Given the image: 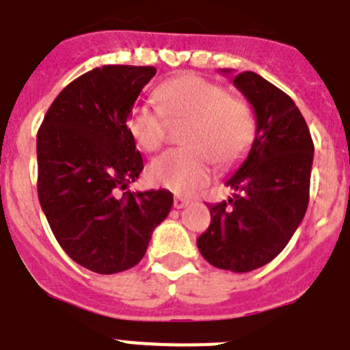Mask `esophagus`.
I'll return each mask as SVG.
<instances>
[{"instance_id": "esophagus-1", "label": "esophagus", "mask_w": 350, "mask_h": 350, "mask_svg": "<svg viewBox=\"0 0 350 350\" xmlns=\"http://www.w3.org/2000/svg\"><path fill=\"white\" fill-rule=\"evenodd\" d=\"M189 200H185V198H175V202H173V206L175 208H184V206L189 205Z\"/></svg>"}]
</instances>
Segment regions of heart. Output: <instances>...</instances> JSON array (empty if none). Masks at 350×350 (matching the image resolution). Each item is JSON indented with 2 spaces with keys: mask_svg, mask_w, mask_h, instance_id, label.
<instances>
[{
  "mask_svg": "<svg viewBox=\"0 0 350 350\" xmlns=\"http://www.w3.org/2000/svg\"><path fill=\"white\" fill-rule=\"evenodd\" d=\"M157 105L137 103L128 128L140 148L154 152L165 144L168 120L189 122L184 131L187 148L168 150L148 165V180L175 194H193L208 182L212 161L221 168L234 165L254 138V116L240 98L219 83L198 75H180L161 83L154 92Z\"/></svg>",
  "mask_w": 350,
  "mask_h": 350,
  "instance_id": "b5f03b06",
  "label": "heart"
}]
</instances>
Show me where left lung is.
<instances>
[{
	"label": "left lung",
	"mask_w": 350,
	"mask_h": 350,
	"mask_svg": "<svg viewBox=\"0 0 350 350\" xmlns=\"http://www.w3.org/2000/svg\"><path fill=\"white\" fill-rule=\"evenodd\" d=\"M233 83L254 108L256 137L226 180L233 198L208 206L212 221L196 245L212 267L245 273L277 258L305 217L314 142L295 101L273 83L254 71Z\"/></svg>",
	"instance_id": "left-lung-1"
}]
</instances>
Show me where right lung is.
I'll return each mask as SVG.
<instances>
[{
    "label": "right lung",
    "mask_w": 350,
    "mask_h": 350,
    "mask_svg": "<svg viewBox=\"0 0 350 350\" xmlns=\"http://www.w3.org/2000/svg\"><path fill=\"white\" fill-rule=\"evenodd\" d=\"M154 75V66L94 68L57 94L38 129L40 205L64 252L96 273L138 265L172 210L170 191H126L144 170L129 112Z\"/></svg>",
    "instance_id": "obj_1"
}]
</instances>
